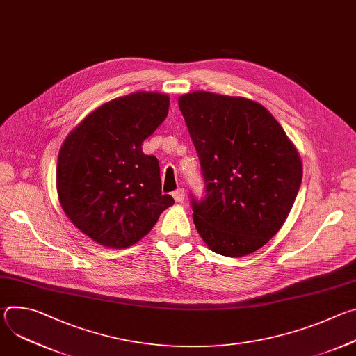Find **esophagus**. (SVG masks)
Returning <instances> with one entry per match:
<instances>
[{
  "instance_id": "obj_1",
  "label": "esophagus",
  "mask_w": 356,
  "mask_h": 356,
  "mask_svg": "<svg viewBox=\"0 0 356 356\" xmlns=\"http://www.w3.org/2000/svg\"><path fill=\"white\" fill-rule=\"evenodd\" d=\"M172 195H173V198H175L177 202H181V201L184 200V197H186V193H184L183 188H177V190H175V191L172 193Z\"/></svg>"
}]
</instances>
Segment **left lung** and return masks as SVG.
Segmentation results:
<instances>
[{
	"mask_svg": "<svg viewBox=\"0 0 356 356\" xmlns=\"http://www.w3.org/2000/svg\"><path fill=\"white\" fill-rule=\"evenodd\" d=\"M179 108L198 155L204 195L190 194L193 221L211 250L229 258L262 248L284 224L302 168L273 115L242 97L194 91Z\"/></svg>",
	"mask_w": 356,
	"mask_h": 356,
	"instance_id": "left-lung-1",
	"label": "left lung"
}]
</instances>
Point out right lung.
Masks as SVG:
<instances>
[{
	"mask_svg": "<svg viewBox=\"0 0 356 356\" xmlns=\"http://www.w3.org/2000/svg\"><path fill=\"white\" fill-rule=\"evenodd\" d=\"M169 113V97L134 92L98 107L66 138L58 159L60 204L92 241L127 248L143 238L175 200L142 142Z\"/></svg>",
	"mask_w": 356,
	"mask_h": 356,
	"instance_id": "add662e5",
	"label": "right lung"
}]
</instances>
